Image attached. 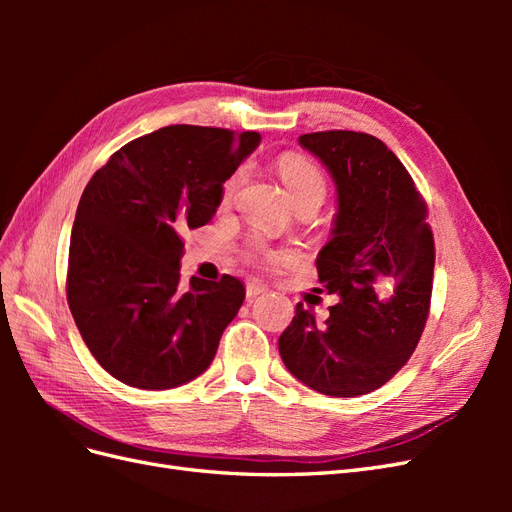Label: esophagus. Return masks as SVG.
Masks as SVG:
<instances>
[{"label":"esophagus","mask_w":512,"mask_h":512,"mask_svg":"<svg viewBox=\"0 0 512 512\" xmlns=\"http://www.w3.org/2000/svg\"><path fill=\"white\" fill-rule=\"evenodd\" d=\"M267 292V286H262L260 282H247V286H245V297L247 299H256V297H260V294H265Z\"/></svg>","instance_id":"34e87169"}]
</instances>
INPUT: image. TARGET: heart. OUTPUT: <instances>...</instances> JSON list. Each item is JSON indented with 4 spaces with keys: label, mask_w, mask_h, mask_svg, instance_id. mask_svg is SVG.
<instances>
[{
    "label": "heart",
    "mask_w": 512,
    "mask_h": 512,
    "mask_svg": "<svg viewBox=\"0 0 512 512\" xmlns=\"http://www.w3.org/2000/svg\"><path fill=\"white\" fill-rule=\"evenodd\" d=\"M277 170H280V177L294 205L301 203V200H318V203H322L324 194H327V179H324L322 170L312 160L299 156V153H284L277 160ZM243 177V170H237V173H232L226 179L222 188L224 200H230L237 194Z\"/></svg>",
    "instance_id": "b5f03b06"
}]
</instances>
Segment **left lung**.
<instances>
[{
    "label": "left lung",
    "mask_w": 512,
    "mask_h": 512,
    "mask_svg": "<svg viewBox=\"0 0 512 512\" xmlns=\"http://www.w3.org/2000/svg\"><path fill=\"white\" fill-rule=\"evenodd\" d=\"M327 166L337 190L329 243L318 280L339 301L324 324L297 303L280 335V354L294 378L331 397L380 389L408 363L429 316L433 235L427 205L380 138L329 130L299 136Z\"/></svg>",
    "instance_id": "8db88e82"
}]
</instances>
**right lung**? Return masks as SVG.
<instances>
[{"instance_id": "obj_1", "label": "right lung", "mask_w": 512, "mask_h": 512, "mask_svg": "<svg viewBox=\"0 0 512 512\" xmlns=\"http://www.w3.org/2000/svg\"><path fill=\"white\" fill-rule=\"evenodd\" d=\"M258 132L168 126L115 151L81 196L68 305L96 361L134 389H175L211 365L237 316V277L179 286L181 232L211 222Z\"/></svg>"}]
</instances>
